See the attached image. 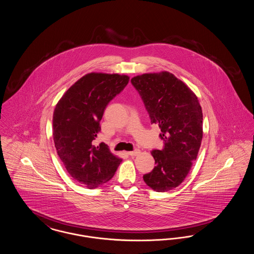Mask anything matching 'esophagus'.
I'll list each match as a JSON object with an SVG mask.
<instances>
[{
    "instance_id": "esophagus-1",
    "label": "esophagus",
    "mask_w": 254,
    "mask_h": 254,
    "mask_svg": "<svg viewBox=\"0 0 254 254\" xmlns=\"http://www.w3.org/2000/svg\"><path fill=\"white\" fill-rule=\"evenodd\" d=\"M139 152H140L139 149H135V150H133V151H128L127 154H128L129 156H135V155H137Z\"/></svg>"
}]
</instances>
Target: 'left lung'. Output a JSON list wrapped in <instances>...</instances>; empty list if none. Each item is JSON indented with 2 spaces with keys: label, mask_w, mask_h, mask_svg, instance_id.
Instances as JSON below:
<instances>
[{
  "label": "left lung",
  "mask_w": 254,
  "mask_h": 254,
  "mask_svg": "<svg viewBox=\"0 0 254 254\" xmlns=\"http://www.w3.org/2000/svg\"><path fill=\"white\" fill-rule=\"evenodd\" d=\"M151 124L161 128L164 147L153 149L156 166L143 176L158 192L177 188L196 160L203 138V113L198 98L181 80L168 71L133 77Z\"/></svg>",
  "instance_id": "1"
}]
</instances>
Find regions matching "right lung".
I'll return each mask as SVG.
<instances>
[{"instance_id": "add662e5", "label": "right lung", "mask_w": 254, "mask_h": 254, "mask_svg": "<svg viewBox=\"0 0 254 254\" xmlns=\"http://www.w3.org/2000/svg\"><path fill=\"white\" fill-rule=\"evenodd\" d=\"M128 81L127 75L88 73L67 89L54 109L57 153L73 179L88 189L110 180L121 163L105 143L95 146L93 141L107 106Z\"/></svg>"}]
</instances>
